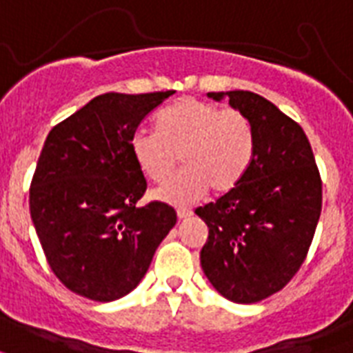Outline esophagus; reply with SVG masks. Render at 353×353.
I'll list each match as a JSON object with an SVG mask.
<instances>
[{
    "label": "esophagus",
    "instance_id": "34e87169",
    "mask_svg": "<svg viewBox=\"0 0 353 353\" xmlns=\"http://www.w3.org/2000/svg\"><path fill=\"white\" fill-rule=\"evenodd\" d=\"M176 215H179V219H190L191 215H193V212L188 210V208H179V210H176Z\"/></svg>",
    "mask_w": 353,
    "mask_h": 353
}]
</instances>
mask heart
<instances>
[{"mask_svg":"<svg viewBox=\"0 0 353 353\" xmlns=\"http://www.w3.org/2000/svg\"><path fill=\"white\" fill-rule=\"evenodd\" d=\"M130 151L152 182L169 179L180 157L185 169L160 185L154 196L184 206L210 188L215 193L234 190L250 169L256 139L243 112L188 97L158 116V130H136Z\"/></svg>","mask_w":353,"mask_h":353,"instance_id":"1","label":"heart"}]
</instances>
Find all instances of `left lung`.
<instances>
[{
	"mask_svg": "<svg viewBox=\"0 0 353 353\" xmlns=\"http://www.w3.org/2000/svg\"><path fill=\"white\" fill-rule=\"evenodd\" d=\"M228 97L252 125L256 151L245 179L196 208L208 226L201 265L215 291L237 304L278 293L304 263L322 210V182L307 136L270 101L252 92Z\"/></svg>",
	"mask_w": 353,
	"mask_h": 353,
	"instance_id": "left-lung-1",
	"label": "left lung"
}]
</instances>
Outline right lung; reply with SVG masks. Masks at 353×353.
<instances>
[{
	"label": "right lung",
	"instance_id": "obj_1",
	"mask_svg": "<svg viewBox=\"0 0 353 353\" xmlns=\"http://www.w3.org/2000/svg\"><path fill=\"white\" fill-rule=\"evenodd\" d=\"M173 94L97 95L46 138L29 191L31 219L54 276L84 299L130 293L176 225L163 202L138 206L147 182L130 151L139 123Z\"/></svg>",
	"mask_w": 353,
	"mask_h": 353
}]
</instances>
